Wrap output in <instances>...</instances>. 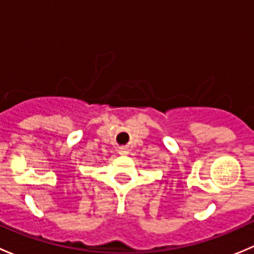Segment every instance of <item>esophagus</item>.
I'll list each match as a JSON object with an SVG mask.
<instances>
[{"mask_svg":"<svg viewBox=\"0 0 254 254\" xmlns=\"http://www.w3.org/2000/svg\"><path fill=\"white\" fill-rule=\"evenodd\" d=\"M118 153L122 156H127L129 155V148L127 147H119V150H118Z\"/></svg>","mask_w":254,"mask_h":254,"instance_id":"esophagus-1","label":"esophagus"}]
</instances>
